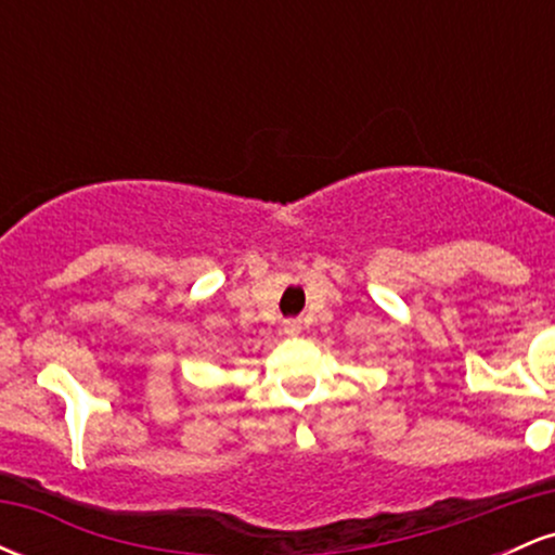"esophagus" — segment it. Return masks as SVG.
<instances>
[{
	"label": "esophagus",
	"instance_id": "1",
	"mask_svg": "<svg viewBox=\"0 0 555 555\" xmlns=\"http://www.w3.org/2000/svg\"><path fill=\"white\" fill-rule=\"evenodd\" d=\"M282 328L286 336H297L299 331H302V321H297V318H286V321L282 323Z\"/></svg>",
	"mask_w": 555,
	"mask_h": 555
}]
</instances>
